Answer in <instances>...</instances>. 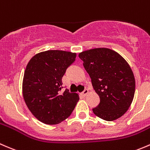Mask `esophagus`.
<instances>
[{"label":"esophagus","instance_id":"34e87169","mask_svg":"<svg viewBox=\"0 0 150 150\" xmlns=\"http://www.w3.org/2000/svg\"><path fill=\"white\" fill-rule=\"evenodd\" d=\"M88 92H89L88 89H85L84 91H83L82 92H81V95H82V96H84V97H86V95H87Z\"/></svg>","mask_w":150,"mask_h":150}]
</instances>
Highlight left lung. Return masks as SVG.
<instances>
[{
    "label": "left lung",
    "instance_id": "left-lung-1",
    "mask_svg": "<svg viewBox=\"0 0 150 150\" xmlns=\"http://www.w3.org/2000/svg\"><path fill=\"white\" fill-rule=\"evenodd\" d=\"M79 57L100 97L93 112L108 121L119 118L129 108L135 92V79L130 66L118 52L104 47L83 51Z\"/></svg>",
    "mask_w": 150,
    "mask_h": 150
}]
</instances>
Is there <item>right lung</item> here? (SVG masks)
I'll list each match as a JSON object with an SVG mask.
<instances>
[{"label": "right lung", "instance_id": "add662e5", "mask_svg": "<svg viewBox=\"0 0 150 150\" xmlns=\"http://www.w3.org/2000/svg\"><path fill=\"white\" fill-rule=\"evenodd\" d=\"M76 54L63 50H47L29 61L23 79V97L34 116L55 125L69 118L79 100L69 89L62 92V78L76 60Z\"/></svg>", "mask_w": 150, "mask_h": 150}]
</instances>
